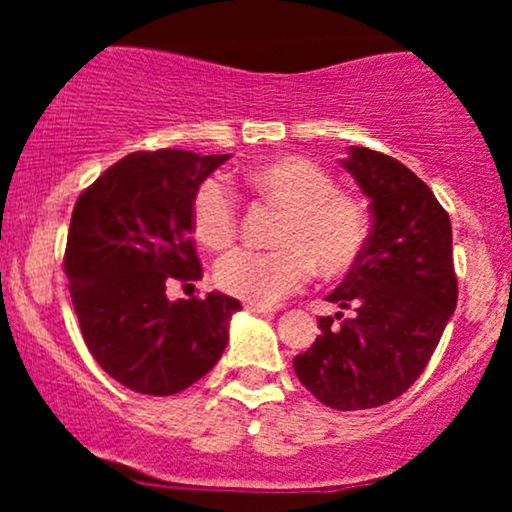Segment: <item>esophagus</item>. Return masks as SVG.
I'll return each instance as SVG.
<instances>
[{
  "label": "esophagus",
  "instance_id": "1",
  "mask_svg": "<svg viewBox=\"0 0 512 512\" xmlns=\"http://www.w3.org/2000/svg\"><path fill=\"white\" fill-rule=\"evenodd\" d=\"M245 308L250 310V313H257V315H264V317H272L276 313L274 305H257V303H248Z\"/></svg>",
  "mask_w": 512,
  "mask_h": 512
}]
</instances>
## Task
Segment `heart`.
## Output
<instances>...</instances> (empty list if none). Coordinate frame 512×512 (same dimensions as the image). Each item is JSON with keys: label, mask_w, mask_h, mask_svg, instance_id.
<instances>
[{"label": "heart", "mask_w": 512, "mask_h": 512, "mask_svg": "<svg viewBox=\"0 0 512 512\" xmlns=\"http://www.w3.org/2000/svg\"><path fill=\"white\" fill-rule=\"evenodd\" d=\"M257 195L286 209L276 231L281 248L236 250L216 264V284L248 303H274L301 289L310 272L342 276L368 243L363 204L337 192L325 168L303 156H279L248 173ZM192 228L202 245L223 250L238 236L236 199L219 180H204L192 199Z\"/></svg>", "instance_id": "1"}]
</instances>
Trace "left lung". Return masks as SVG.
<instances>
[{
  "mask_svg": "<svg viewBox=\"0 0 512 512\" xmlns=\"http://www.w3.org/2000/svg\"><path fill=\"white\" fill-rule=\"evenodd\" d=\"M342 166L370 199L373 226L361 260L327 296L351 315L320 317L293 370L322 404L356 411L392 402L424 373L455 313L457 276L450 216L424 180L366 146H351Z\"/></svg>",
  "mask_w": 512,
  "mask_h": 512,
  "instance_id": "8db88e82",
  "label": "left lung"
}]
</instances>
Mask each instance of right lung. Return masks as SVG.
I'll list each match as a JSON object with an SVG mask.
<instances>
[{"label":"right lung","instance_id":"obj_1","mask_svg":"<svg viewBox=\"0 0 512 512\" xmlns=\"http://www.w3.org/2000/svg\"><path fill=\"white\" fill-rule=\"evenodd\" d=\"M228 154L137 151L81 192L69 223L64 274L84 342L110 378L134 392H182L216 366L236 298L168 301L170 281L202 279L192 199Z\"/></svg>","mask_w":512,"mask_h":512}]
</instances>
